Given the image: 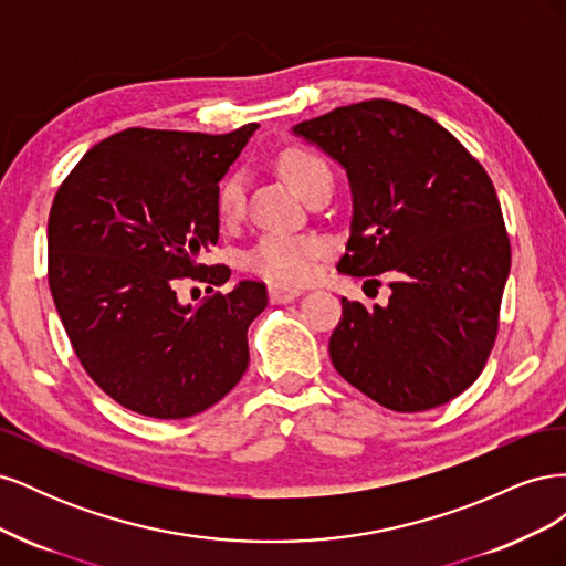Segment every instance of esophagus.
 Wrapping results in <instances>:
<instances>
[{
	"mask_svg": "<svg viewBox=\"0 0 566 566\" xmlns=\"http://www.w3.org/2000/svg\"><path fill=\"white\" fill-rule=\"evenodd\" d=\"M302 293L295 287H285V285H269V300L273 304H283V302H293Z\"/></svg>",
	"mask_w": 566,
	"mask_h": 566,
	"instance_id": "obj_1",
	"label": "esophagus"
}]
</instances>
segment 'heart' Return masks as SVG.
<instances>
[{"label":"heart","instance_id":"obj_1","mask_svg":"<svg viewBox=\"0 0 566 566\" xmlns=\"http://www.w3.org/2000/svg\"><path fill=\"white\" fill-rule=\"evenodd\" d=\"M281 169L302 196L321 181H331V169L316 153L290 148L281 156ZM245 208V177L231 172L219 184L217 212L224 221L241 217ZM325 252V241L312 233H266L248 252V266L276 283H304L314 276L316 260Z\"/></svg>","mask_w":566,"mask_h":566}]
</instances>
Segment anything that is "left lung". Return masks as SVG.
<instances>
[{"label": "left lung", "mask_w": 566, "mask_h": 566, "mask_svg": "<svg viewBox=\"0 0 566 566\" xmlns=\"http://www.w3.org/2000/svg\"><path fill=\"white\" fill-rule=\"evenodd\" d=\"M293 132L347 169L354 214L337 269L391 279L387 306L342 297L335 370L399 413L455 399L486 366L510 273L486 169L432 117L387 98L335 108Z\"/></svg>", "instance_id": "8db88e82"}]
</instances>
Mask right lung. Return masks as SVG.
<instances>
[{
  "instance_id": "1",
  "label": "right lung",
  "mask_w": 566,
  "mask_h": 566,
  "mask_svg": "<svg viewBox=\"0 0 566 566\" xmlns=\"http://www.w3.org/2000/svg\"><path fill=\"white\" fill-rule=\"evenodd\" d=\"M256 127L117 132L87 150L51 205L56 312L82 368L134 413L191 418L248 370V328L266 310V285L241 281L198 306L177 290L181 279L231 276L200 256L219 241V181Z\"/></svg>"
}]
</instances>
